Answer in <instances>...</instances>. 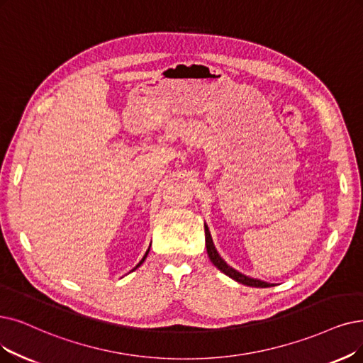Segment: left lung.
<instances>
[{
	"label": "left lung",
	"instance_id": "left-lung-1",
	"mask_svg": "<svg viewBox=\"0 0 363 363\" xmlns=\"http://www.w3.org/2000/svg\"><path fill=\"white\" fill-rule=\"evenodd\" d=\"M204 229H206V245H207V253H208L210 260H211V262L214 264V267H217V268H219L222 272H225V274L228 275V277L234 279L235 281L242 283V284H245V286H252V287H269V286H271L269 283H265V281H262V280L250 279V277H247V275H244V274H241V272L235 271L234 268H230V267L225 262V260L219 256V253H217V250H216V247H214V244H213V240H211V235H210V230H208L207 225L204 226Z\"/></svg>",
	"mask_w": 363,
	"mask_h": 363
}]
</instances>
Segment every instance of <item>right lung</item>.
Returning a JSON list of instances; mask_svg holds the SVG:
<instances>
[{
  "mask_svg": "<svg viewBox=\"0 0 363 363\" xmlns=\"http://www.w3.org/2000/svg\"><path fill=\"white\" fill-rule=\"evenodd\" d=\"M147 255H149V250H147V252H146V255H144V257H143V259H141V260H140V264H138V265H137V267H135V268H134V269H137V268H138V267H140V265H141V264H143V262H144V259H146V257H147ZM134 269H133V271H134Z\"/></svg>",
  "mask_w": 363,
  "mask_h": 363,
  "instance_id": "1",
  "label": "right lung"
}]
</instances>
